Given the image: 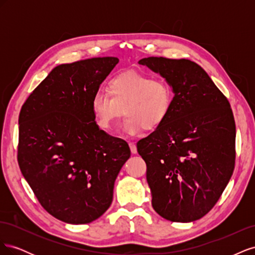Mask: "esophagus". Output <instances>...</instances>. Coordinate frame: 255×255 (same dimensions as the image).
I'll return each mask as SVG.
<instances>
[{
    "instance_id": "obj_1",
    "label": "esophagus",
    "mask_w": 255,
    "mask_h": 255,
    "mask_svg": "<svg viewBox=\"0 0 255 255\" xmlns=\"http://www.w3.org/2000/svg\"><path fill=\"white\" fill-rule=\"evenodd\" d=\"M128 145H129L130 152H132L133 154H136V153H137V146H136V144H135L134 142H129Z\"/></svg>"
}]
</instances>
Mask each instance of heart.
Here are the masks:
<instances>
[{
    "mask_svg": "<svg viewBox=\"0 0 255 255\" xmlns=\"http://www.w3.org/2000/svg\"><path fill=\"white\" fill-rule=\"evenodd\" d=\"M109 94L98 91L91 99V111L97 126L112 130L122 116L123 130L129 135L158 128L172 109L173 91L165 80L137 71L116 75L109 82Z\"/></svg>",
    "mask_w": 255,
    "mask_h": 255,
    "instance_id": "heart-1",
    "label": "heart"
}]
</instances>
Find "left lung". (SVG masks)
<instances>
[{"label":"left lung","mask_w":255,"mask_h":255,"mask_svg":"<svg viewBox=\"0 0 255 255\" xmlns=\"http://www.w3.org/2000/svg\"><path fill=\"white\" fill-rule=\"evenodd\" d=\"M173 90L165 122L137 142L146 164L152 206L173 222L202 218L217 203L235 166L236 128L226 96L188 59L142 58Z\"/></svg>","instance_id":"left-lung-1"}]
</instances>
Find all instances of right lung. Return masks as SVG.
I'll list each match as a JSON object with an SVG mask.
<instances>
[{
  "label": "right lung",
  "mask_w": 255,
  "mask_h": 255,
  "mask_svg": "<svg viewBox=\"0 0 255 255\" xmlns=\"http://www.w3.org/2000/svg\"><path fill=\"white\" fill-rule=\"evenodd\" d=\"M118 63L95 57L55 67L19 115L20 170L44 210L71 225L107 211L130 156L127 141L100 129L91 111L92 97Z\"/></svg>",
  "instance_id": "1"
}]
</instances>
